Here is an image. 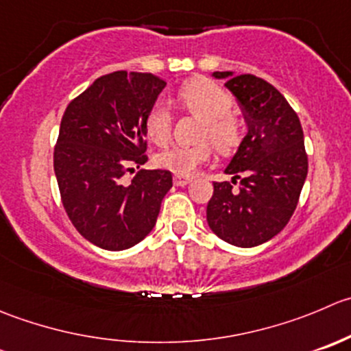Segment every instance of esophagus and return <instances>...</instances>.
Wrapping results in <instances>:
<instances>
[{"label":"esophagus","instance_id":"1","mask_svg":"<svg viewBox=\"0 0 351 351\" xmlns=\"http://www.w3.org/2000/svg\"><path fill=\"white\" fill-rule=\"evenodd\" d=\"M173 182H175L176 186H185V185H189L190 182H192V178H190V176L175 175V176H173Z\"/></svg>","mask_w":351,"mask_h":351}]
</instances>
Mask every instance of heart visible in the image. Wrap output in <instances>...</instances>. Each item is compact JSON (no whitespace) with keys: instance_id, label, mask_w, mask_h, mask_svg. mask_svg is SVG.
<instances>
[{"instance_id":"1","label":"heart","mask_w":351,"mask_h":351,"mask_svg":"<svg viewBox=\"0 0 351 351\" xmlns=\"http://www.w3.org/2000/svg\"><path fill=\"white\" fill-rule=\"evenodd\" d=\"M180 106L199 118L197 138L192 145H173L159 152L156 165L175 175L189 176L206 165L213 156V145L219 152H230L243 137V120L231 110V96L214 82L195 78L182 85L176 94ZM173 113L165 103L158 101L145 117V134L154 144L166 145L171 138Z\"/></svg>"}]
</instances>
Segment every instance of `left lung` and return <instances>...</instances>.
<instances>
[{
    "label": "left lung",
    "mask_w": 351,
    "mask_h": 351,
    "mask_svg": "<svg viewBox=\"0 0 351 351\" xmlns=\"http://www.w3.org/2000/svg\"><path fill=\"white\" fill-rule=\"evenodd\" d=\"M213 77L226 80L248 132L224 169L231 182H214L207 224L234 247H257L276 237L297 209L308 169L304 130L283 94L264 78L231 71Z\"/></svg>",
    "instance_id": "obj_1"
}]
</instances>
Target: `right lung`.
<instances>
[{
  "mask_svg": "<svg viewBox=\"0 0 351 351\" xmlns=\"http://www.w3.org/2000/svg\"><path fill=\"white\" fill-rule=\"evenodd\" d=\"M166 82L152 73L113 71L97 78L64 110L54 147L61 202L78 233L104 250H125L154 228L173 186L166 169L123 175L147 156L145 117Z\"/></svg>",
  "mask_w": 351,
  "mask_h": 351,
  "instance_id": "1",
  "label": "right lung"
}]
</instances>
